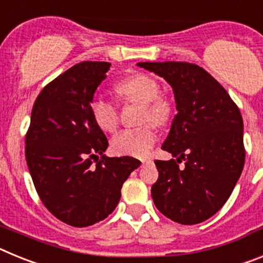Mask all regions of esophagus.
<instances>
[{
	"label": "esophagus",
	"mask_w": 263,
	"mask_h": 263,
	"mask_svg": "<svg viewBox=\"0 0 263 263\" xmlns=\"http://www.w3.org/2000/svg\"><path fill=\"white\" fill-rule=\"evenodd\" d=\"M141 162H142V164H143V166H145V164L150 163V162H152V159H142V160H141Z\"/></svg>",
	"instance_id": "34e87169"
}]
</instances>
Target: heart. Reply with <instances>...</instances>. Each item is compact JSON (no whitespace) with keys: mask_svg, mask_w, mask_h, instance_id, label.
<instances>
[{"mask_svg":"<svg viewBox=\"0 0 263 263\" xmlns=\"http://www.w3.org/2000/svg\"><path fill=\"white\" fill-rule=\"evenodd\" d=\"M116 92L124 103L141 104L139 121L145 124L152 121L164 125L171 117L173 105L168 99L160 93L159 83L146 73H134L116 85ZM90 115L95 124L103 132H115L120 122L117 105L104 97H95L90 101ZM157 130L153 124H146L137 129L122 130L111 139V150L118 155L145 157L157 142Z\"/></svg>","mask_w":263,"mask_h":263,"instance_id":"heart-1","label":"heart"}]
</instances>
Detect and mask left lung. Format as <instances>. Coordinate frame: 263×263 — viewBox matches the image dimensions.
<instances>
[{
	"label": "left lung",
	"mask_w": 263,
	"mask_h": 263,
	"mask_svg": "<svg viewBox=\"0 0 263 263\" xmlns=\"http://www.w3.org/2000/svg\"><path fill=\"white\" fill-rule=\"evenodd\" d=\"M174 89L176 116L164 152L155 160L159 178L152 187L155 206L166 217L194 225L212 217L231 196L245 163L240 109L215 78L194 63H138ZM185 162L183 167L178 163Z\"/></svg>",
	"instance_id": "1"
}]
</instances>
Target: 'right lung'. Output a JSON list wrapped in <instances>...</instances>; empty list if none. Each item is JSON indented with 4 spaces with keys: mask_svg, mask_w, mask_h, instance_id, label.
Segmentation results:
<instances>
[{
    "mask_svg": "<svg viewBox=\"0 0 263 263\" xmlns=\"http://www.w3.org/2000/svg\"><path fill=\"white\" fill-rule=\"evenodd\" d=\"M108 62H81L36 97L26 133L27 167L42 203L60 221L89 227L110 215L141 162L104 155L108 139L90 115Z\"/></svg>",
    "mask_w": 263,
    "mask_h": 263,
    "instance_id": "obj_1",
    "label": "right lung"
}]
</instances>
